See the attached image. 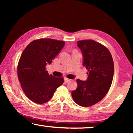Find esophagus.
<instances>
[{
	"label": "esophagus",
	"mask_w": 133,
	"mask_h": 133,
	"mask_svg": "<svg viewBox=\"0 0 133 133\" xmlns=\"http://www.w3.org/2000/svg\"><path fill=\"white\" fill-rule=\"evenodd\" d=\"M64 81H65V82H66V83H68V82H70L71 81V79H68V78H64Z\"/></svg>",
	"instance_id": "esophagus-1"
}]
</instances>
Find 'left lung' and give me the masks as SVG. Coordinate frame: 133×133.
<instances>
[{"instance_id":"left-lung-1","label":"left lung","mask_w":133,"mask_h":133,"mask_svg":"<svg viewBox=\"0 0 133 133\" xmlns=\"http://www.w3.org/2000/svg\"><path fill=\"white\" fill-rule=\"evenodd\" d=\"M83 56V66L88 71L87 81L77 79V88L71 95L81 107H90L101 101L111 85L114 62L106 47L92 40L77 42Z\"/></svg>"}]
</instances>
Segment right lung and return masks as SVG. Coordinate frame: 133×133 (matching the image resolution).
<instances>
[{
  "mask_svg": "<svg viewBox=\"0 0 133 133\" xmlns=\"http://www.w3.org/2000/svg\"><path fill=\"white\" fill-rule=\"evenodd\" d=\"M65 45L63 41L41 39L31 42L23 51L17 66L22 88L31 101L44 103L50 101L63 79L49 74L45 66L51 64Z\"/></svg>",
  "mask_w": 133,
  "mask_h": 133,
  "instance_id": "obj_1",
  "label": "right lung"
}]
</instances>
